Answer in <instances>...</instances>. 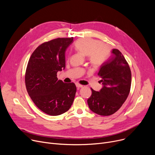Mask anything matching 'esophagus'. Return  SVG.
<instances>
[{
	"instance_id": "esophagus-1",
	"label": "esophagus",
	"mask_w": 155,
	"mask_h": 155,
	"mask_svg": "<svg viewBox=\"0 0 155 155\" xmlns=\"http://www.w3.org/2000/svg\"><path fill=\"white\" fill-rule=\"evenodd\" d=\"M76 86H77V87L78 88H82V87H84V85H80V84H78V83H76Z\"/></svg>"
}]
</instances>
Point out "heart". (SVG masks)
Instances as JSON below:
<instances>
[{
  "mask_svg": "<svg viewBox=\"0 0 155 155\" xmlns=\"http://www.w3.org/2000/svg\"><path fill=\"white\" fill-rule=\"evenodd\" d=\"M76 50L84 56H88V60L94 66H99L106 59L109 53L107 46L98 40L92 38L78 39L75 43Z\"/></svg>",
  "mask_w": 155,
  "mask_h": 155,
  "instance_id": "heart-1",
  "label": "heart"
}]
</instances>
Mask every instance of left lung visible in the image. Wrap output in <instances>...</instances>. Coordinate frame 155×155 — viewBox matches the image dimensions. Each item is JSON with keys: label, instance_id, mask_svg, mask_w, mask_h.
Here are the masks:
<instances>
[{"label": "left lung", "instance_id": "left-lung-1", "mask_svg": "<svg viewBox=\"0 0 155 155\" xmlns=\"http://www.w3.org/2000/svg\"><path fill=\"white\" fill-rule=\"evenodd\" d=\"M110 58L101 66L98 75L103 85L99 92L92 90L87 103L90 109L101 116H110L117 112L129 95L131 72L123 54L113 49Z\"/></svg>", "mask_w": 155, "mask_h": 155}]
</instances>
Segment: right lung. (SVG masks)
<instances>
[{
  "mask_svg": "<svg viewBox=\"0 0 155 155\" xmlns=\"http://www.w3.org/2000/svg\"><path fill=\"white\" fill-rule=\"evenodd\" d=\"M73 38H56L39 45L32 53L25 74L28 93L36 106L50 116L69 110L75 96L74 83L58 80L57 72L65 68V51Z\"/></svg>",
  "mask_w": 155,
  "mask_h": 155,
  "instance_id": "add662e5",
  "label": "right lung"
}]
</instances>
